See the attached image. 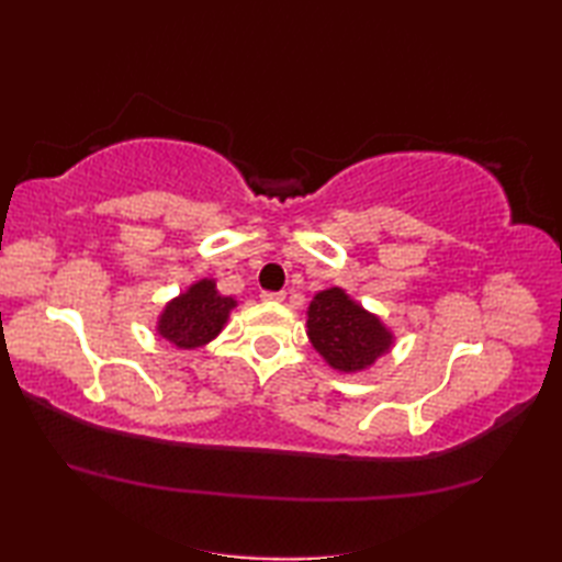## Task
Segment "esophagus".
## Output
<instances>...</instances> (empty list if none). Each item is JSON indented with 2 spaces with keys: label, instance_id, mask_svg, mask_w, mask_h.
<instances>
[{
  "label": "esophagus",
  "instance_id": "1",
  "mask_svg": "<svg viewBox=\"0 0 562 562\" xmlns=\"http://www.w3.org/2000/svg\"><path fill=\"white\" fill-rule=\"evenodd\" d=\"M260 300L268 304H280L284 300V292H260Z\"/></svg>",
  "mask_w": 562,
  "mask_h": 562
}]
</instances>
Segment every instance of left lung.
Wrapping results in <instances>:
<instances>
[{"label": "left lung", "instance_id": "left-lung-1", "mask_svg": "<svg viewBox=\"0 0 562 562\" xmlns=\"http://www.w3.org/2000/svg\"><path fill=\"white\" fill-rule=\"evenodd\" d=\"M306 336L314 350L338 372L352 374L372 367L393 345V333L345 290L318 292L306 312Z\"/></svg>", "mask_w": 562, "mask_h": 562}]
</instances>
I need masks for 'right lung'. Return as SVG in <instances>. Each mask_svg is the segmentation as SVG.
Returning <instances> with one entry per match:
<instances>
[{
	"instance_id": "add662e5",
	"label": "right lung",
	"mask_w": 562,
	"mask_h": 562,
	"mask_svg": "<svg viewBox=\"0 0 562 562\" xmlns=\"http://www.w3.org/2000/svg\"><path fill=\"white\" fill-rule=\"evenodd\" d=\"M234 306V296L220 294L214 280H198L164 306L157 333L181 350L202 348L220 336Z\"/></svg>"
}]
</instances>
